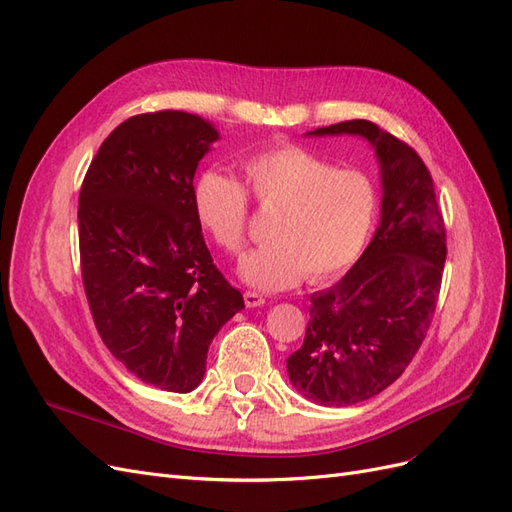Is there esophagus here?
<instances>
[{
	"mask_svg": "<svg viewBox=\"0 0 512 512\" xmlns=\"http://www.w3.org/2000/svg\"><path fill=\"white\" fill-rule=\"evenodd\" d=\"M243 301H245L247 307H260V305H265V297H262V294H258V292H250V290H247V292L243 294Z\"/></svg>",
	"mask_w": 512,
	"mask_h": 512,
	"instance_id": "obj_1",
	"label": "esophagus"
}]
</instances>
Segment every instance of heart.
<instances>
[{
  "mask_svg": "<svg viewBox=\"0 0 512 512\" xmlns=\"http://www.w3.org/2000/svg\"><path fill=\"white\" fill-rule=\"evenodd\" d=\"M258 203L280 209L271 243L247 254L237 267L258 290L297 286L307 275L322 284L361 258L378 218L376 183L361 170L342 168L297 145L258 151L243 162ZM192 207L213 241L237 254L245 245L250 200L243 185L222 170H205L194 181Z\"/></svg>",
  "mask_w": 512,
  "mask_h": 512,
  "instance_id": "1",
  "label": "heart"
}]
</instances>
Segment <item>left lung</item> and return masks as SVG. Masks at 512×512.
I'll return each mask as SVG.
<instances>
[{
    "label": "left lung",
    "instance_id": "1",
    "mask_svg": "<svg viewBox=\"0 0 512 512\" xmlns=\"http://www.w3.org/2000/svg\"><path fill=\"white\" fill-rule=\"evenodd\" d=\"M361 136L380 166V224L335 286L312 294L303 346L286 361L294 389L318 406H352L393 384L436 312L444 220L418 153L376 123L352 119L305 136Z\"/></svg>",
    "mask_w": 512,
    "mask_h": 512
}]
</instances>
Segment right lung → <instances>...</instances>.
Masks as SVG:
<instances>
[{"label": "right lung", "instance_id": "add662e5", "mask_svg": "<svg viewBox=\"0 0 512 512\" xmlns=\"http://www.w3.org/2000/svg\"><path fill=\"white\" fill-rule=\"evenodd\" d=\"M220 132L181 111L108 134L79 196L85 294L106 348L168 393L203 382L213 337L245 307L213 265L192 207L196 168Z\"/></svg>", "mask_w": 512, "mask_h": 512}]
</instances>
